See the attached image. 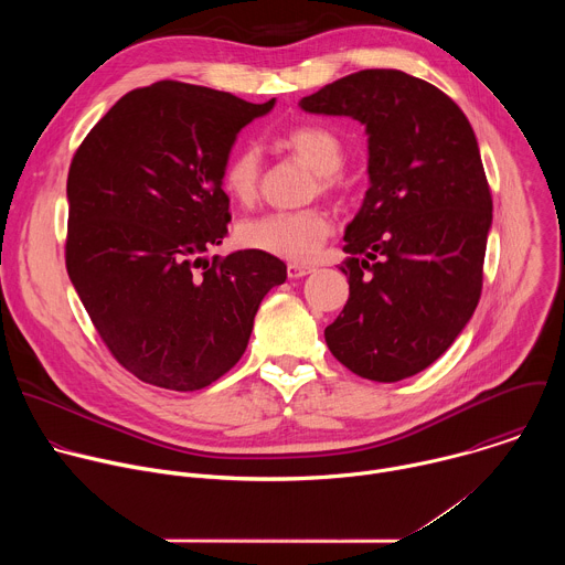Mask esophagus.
<instances>
[{
    "mask_svg": "<svg viewBox=\"0 0 565 565\" xmlns=\"http://www.w3.org/2000/svg\"><path fill=\"white\" fill-rule=\"evenodd\" d=\"M312 268L310 266H301V264H288V277L290 279H299V277H306L310 275Z\"/></svg>",
    "mask_w": 565,
    "mask_h": 565,
    "instance_id": "1",
    "label": "esophagus"
}]
</instances>
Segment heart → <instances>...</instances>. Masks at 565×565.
I'll return each instance as SVG.
<instances>
[{"label": "heart", "instance_id": "b5f03b06", "mask_svg": "<svg viewBox=\"0 0 565 565\" xmlns=\"http://www.w3.org/2000/svg\"><path fill=\"white\" fill-rule=\"evenodd\" d=\"M284 147L308 163L321 190H333L338 172L344 163L342 140L327 127L301 125L290 129L281 138ZM262 158L257 149L241 147L236 149L223 170L225 192L241 205H250L259 194ZM331 232L329 216L317 210H292V212H266L253 218L241 221L236 236L241 246L288 262H308L312 259L324 238Z\"/></svg>", "mask_w": 565, "mask_h": 565}]
</instances>
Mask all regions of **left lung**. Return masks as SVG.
Masks as SVG:
<instances>
[{
  "instance_id": "1",
  "label": "left lung",
  "mask_w": 565,
  "mask_h": 565,
  "mask_svg": "<svg viewBox=\"0 0 565 565\" xmlns=\"http://www.w3.org/2000/svg\"><path fill=\"white\" fill-rule=\"evenodd\" d=\"M299 107L369 136V190L340 266L349 301L327 344L360 377H412L454 344L482 288L492 196L473 129L449 96L395 68L340 77Z\"/></svg>"
}]
</instances>
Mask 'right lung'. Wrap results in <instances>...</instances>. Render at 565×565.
<instances>
[{
    "instance_id": "obj_1",
    "label": "right lung",
    "mask_w": 565,
    "mask_h": 565,
    "mask_svg": "<svg viewBox=\"0 0 565 565\" xmlns=\"http://www.w3.org/2000/svg\"><path fill=\"white\" fill-rule=\"evenodd\" d=\"M275 107L163 79L122 96L73 156L66 270L111 355L138 380L196 391L244 355L286 264L257 250L207 262L230 223L236 134Z\"/></svg>"
}]
</instances>
